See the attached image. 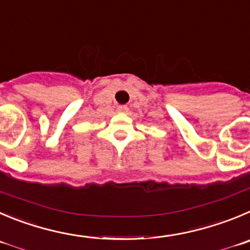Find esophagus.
I'll return each instance as SVG.
<instances>
[{
    "label": "esophagus",
    "instance_id": "esophagus-1",
    "mask_svg": "<svg viewBox=\"0 0 250 250\" xmlns=\"http://www.w3.org/2000/svg\"><path fill=\"white\" fill-rule=\"evenodd\" d=\"M117 111L121 112V113H125V112L128 111V107L125 106V104H121V106L117 107Z\"/></svg>",
    "mask_w": 250,
    "mask_h": 250
}]
</instances>
